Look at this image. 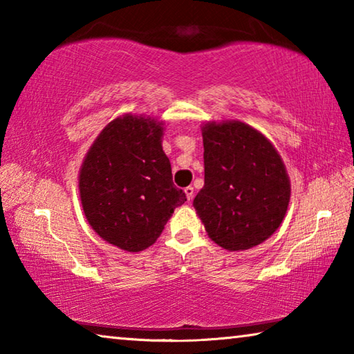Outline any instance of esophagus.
I'll list each match as a JSON object with an SVG mask.
<instances>
[{
  "label": "esophagus",
  "mask_w": 354,
  "mask_h": 354,
  "mask_svg": "<svg viewBox=\"0 0 354 354\" xmlns=\"http://www.w3.org/2000/svg\"><path fill=\"white\" fill-rule=\"evenodd\" d=\"M184 194H185V196H187V200L190 201L192 198H194L195 190H194V187H192V185H189V187H185V189H184Z\"/></svg>",
  "instance_id": "esophagus-1"
}]
</instances>
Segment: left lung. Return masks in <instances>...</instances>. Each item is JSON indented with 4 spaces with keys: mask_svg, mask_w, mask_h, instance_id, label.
Returning <instances> with one entry per match:
<instances>
[{
    "mask_svg": "<svg viewBox=\"0 0 354 354\" xmlns=\"http://www.w3.org/2000/svg\"><path fill=\"white\" fill-rule=\"evenodd\" d=\"M201 131L205 185L195 211L221 248H253L284 220L290 200L286 165L272 142L247 123L211 122Z\"/></svg>",
    "mask_w": 354,
    "mask_h": 354,
    "instance_id": "left-lung-1",
    "label": "left lung"
}]
</instances>
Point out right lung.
<instances>
[{
	"instance_id": "add662e5",
	"label": "right lung",
	"mask_w": 354,
	"mask_h": 354,
	"mask_svg": "<svg viewBox=\"0 0 354 354\" xmlns=\"http://www.w3.org/2000/svg\"><path fill=\"white\" fill-rule=\"evenodd\" d=\"M164 123L122 115L95 139L80 170V195L93 231L120 250L153 245L185 194L162 149Z\"/></svg>"
}]
</instances>
